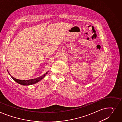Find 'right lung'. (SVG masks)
Returning a JSON list of instances; mask_svg holds the SVG:
<instances>
[{"label": "right lung", "instance_id": "right-lung-1", "mask_svg": "<svg viewBox=\"0 0 122 122\" xmlns=\"http://www.w3.org/2000/svg\"><path fill=\"white\" fill-rule=\"evenodd\" d=\"M48 72V71H47L45 74H44V75L41 76L40 77H38L36 78L35 79H29V80H20V79H16L15 77H13L10 74V73L9 72H8V73H9V75L13 79V80H14L15 81V82H17V83H18L19 84H20L21 85H25H25H30L34 84H35V83H37L38 82L40 81L41 80H42L43 78H44L45 77V76L47 74Z\"/></svg>", "mask_w": 122, "mask_h": 122}]
</instances>
